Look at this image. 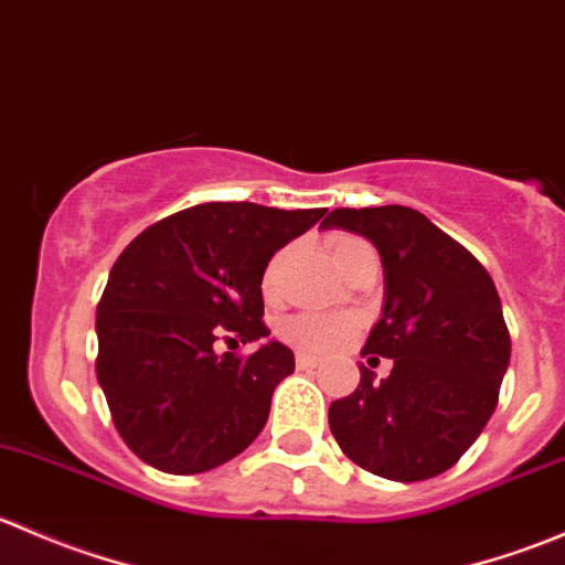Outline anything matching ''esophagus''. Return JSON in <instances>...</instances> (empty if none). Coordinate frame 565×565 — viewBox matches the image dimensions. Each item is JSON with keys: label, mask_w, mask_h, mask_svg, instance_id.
<instances>
[{"label": "esophagus", "mask_w": 565, "mask_h": 565, "mask_svg": "<svg viewBox=\"0 0 565 565\" xmlns=\"http://www.w3.org/2000/svg\"><path fill=\"white\" fill-rule=\"evenodd\" d=\"M295 363H298L300 372H309V369H317L319 361L315 355H306V352H298V358H295Z\"/></svg>", "instance_id": "esophagus-1"}]
</instances>
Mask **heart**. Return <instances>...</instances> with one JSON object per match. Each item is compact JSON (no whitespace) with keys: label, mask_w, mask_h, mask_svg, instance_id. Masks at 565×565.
Here are the masks:
<instances>
[{"label":"heart","mask_w":565,"mask_h":565,"mask_svg":"<svg viewBox=\"0 0 565 565\" xmlns=\"http://www.w3.org/2000/svg\"><path fill=\"white\" fill-rule=\"evenodd\" d=\"M363 246H366V243L358 241V237H335L330 250H333V262L339 265V270H344L350 256ZM287 259L289 250L281 248L270 256V262H267L265 276H262V292H265L267 298H276L278 289H281ZM352 333H355V319L344 315H298L289 317L287 322L281 324V335L289 344L298 347V350L303 352H315V355L339 350V347H344L347 341L352 339Z\"/></svg>","instance_id":"1"}]
</instances>
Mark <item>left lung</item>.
Instances as JSON below:
<instances>
[{
  "instance_id": "obj_1",
  "label": "left lung",
  "mask_w": 565,
  "mask_h": 565,
  "mask_svg": "<svg viewBox=\"0 0 565 565\" xmlns=\"http://www.w3.org/2000/svg\"><path fill=\"white\" fill-rule=\"evenodd\" d=\"M322 230L355 232L380 250L385 306L361 355L393 361L380 383L361 366V385L330 404V431L374 476L402 483L440 476L492 418L509 369L511 335L492 276L402 204L339 207Z\"/></svg>"
}]
</instances>
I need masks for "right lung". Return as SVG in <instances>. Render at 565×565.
<instances>
[{
	"instance_id": "1",
	"label": "right lung",
	"mask_w": 565,
	"mask_h": 565,
	"mask_svg": "<svg viewBox=\"0 0 565 565\" xmlns=\"http://www.w3.org/2000/svg\"><path fill=\"white\" fill-rule=\"evenodd\" d=\"M328 213L210 202L147 226L117 256L98 303V383L125 446L193 476L246 451L295 355L267 341L262 276L278 248Z\"/></svg>"
}]
</instances>
